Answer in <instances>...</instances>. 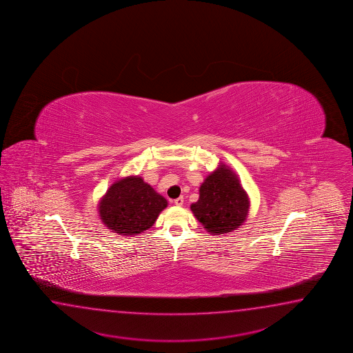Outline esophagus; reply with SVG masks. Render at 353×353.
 <instances>
[{"instance_id":"obj_1","label":"esophagus","mask_w":353,"mask_h":353,"mask_svg":"<svg viewBox=\"0 0 353 353\" xmlns=\"http://www.w3.org/2000/svg\"><path fill=\"white\" fill-rule=\"evenodd\" d=\"M174 203H175V205L181 207V205H183V203H184V198H183V196H179V198H176V199L174 201Z\"/></svg>"}]
</instances>
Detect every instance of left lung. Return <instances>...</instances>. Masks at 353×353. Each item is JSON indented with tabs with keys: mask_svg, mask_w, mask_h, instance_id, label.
Listing matches in <instances>:
<instances>
[{
	"mask_svg": "<svg viewBox=\"0 0 353 353\" xmlns=\"http://www.w3.org/2000/svg\"><path fill=\"white\" fill-rule=\"evenodd\" d=\"M195 218L212 234L239 228L248 216L249 198L236 174L221 164L199 188V199L190 205Z\"/></svg>",
	"mask_w": 353,
	"mask_h": 353,
	"instance_id": "8db88e82",
	"label": "left lung"
}]
</instances>
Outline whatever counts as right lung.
Here are the masks:
<instances>
[{
  "mask_svg": "<svg viewBox=\"0 0 353 353\" xmlns=\"http://www.w3.org/2000/svg\"><path fill=\"white\" fill-rule=\"evenodd\" d=\"M168 207L141 176L117 180L99 203V214L105 227L120 235H137L152 227L160 212Z\"/></svg>",
  "mask_w": 353,
  "mask_h": 353,
  "instance_id": "add662e5",
  "label": "right lung"
}]
</instances>
